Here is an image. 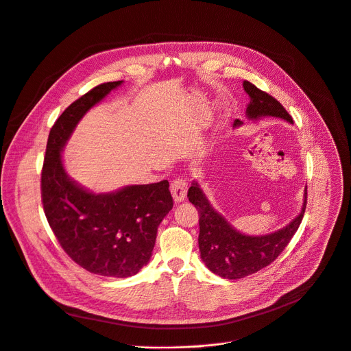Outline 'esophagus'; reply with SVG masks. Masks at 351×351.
<instances>
[{
  "instance_id": "34e87169",
  "label": "esophagus",
  "mask_w": 351,
  "mask_h": 351,
  "mask_svg": "<svg viewBox=\"0 0 351 351\" xmlns=\"http://www.w3.org/2000/svg\"><path fill=\"white\" fill-rule=\"evenodd\" d=\"M171 192H172V196L176 203L183 202L186 197V193H188V182L182 178L175 179L171 184Z\"/></svg>"
}]
</instances>
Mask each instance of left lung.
<instances>
[{"mask_svg": "<svg viewBox=\"0 0 351 351\" xmlns=\"http://www.w3.org/2000/svg\"><path fill=\"white\" fill-rule=\"evenodd\" d=\"M243 86L250 96V104L247 107L248 119L256 120L260 117L271 115L287 120L291 124L293 123L284 106L268 93L247 80ZM241 124L240 120L234 121V127ZM306 196L308 192L305 191L302 212L287 227L267 236H245L232 228L230 223L216 212L197 182H195L188 191V197L199 212V250L206 267L226 279L245 278L268 267L285 250L299 228L305 215Z\"/></svg>", "mask_w": 351, "mask_h": 351, "instance_id": "8db88e82", "label": "left lung"}]
</instances>
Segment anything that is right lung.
Segmentation results:
<instances>
[{"mask_svg":"<svg viewBox=\"0 0 351 351\" xmlns=\"http://www.w3.org/2000/svg\"><path fill=\"white\" fill-rule=\"evenodd\" d=\"M121 83L96 86L60 114L40 175L45 216L63 251L86 271L112 278L135 275L148 264L158 226L173 207L169 182L95 195L66 175L60 152L82 117Z\"/></svg>","mask_w":351,"mask_h":351,"instance_id":"right-lung-1","label":"right lung"}]
</instances>
